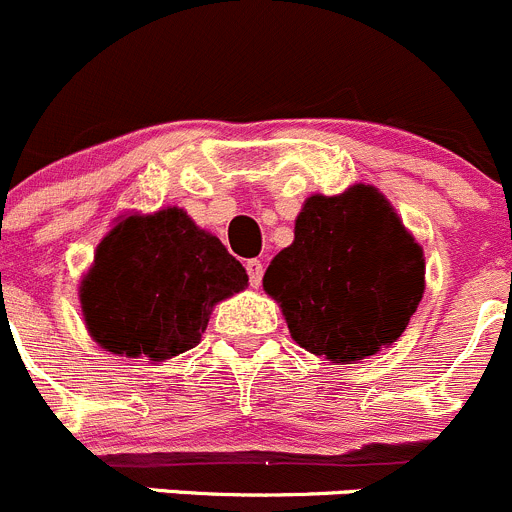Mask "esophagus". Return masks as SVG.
<instances>
[{"instance_id":"1","label":"esophagus","mask_w":512,"mask_h":512,"mask_svg":"<svg viewBox=\"0 0 512 512\" xmlns=\"http://www.w3.org/2000/svg\"><path fill=\"white\" fill-rule=\"evenodd\" d=\"M246 271H249L251 286H258L263 278V263L258 258H251V261H246Z\"/></svg>"}]
</instances>
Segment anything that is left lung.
<instances>
[{"mask_svg":"<svg viewBox=\"0 0 512 512\" xmlns=\"http://www.w3.org/2000/svg\"><path fill=\"white\" fill-rule=\"evenodd\" d=\"M263 291L298 346L343 366L401 338L426 291V256L376 186L353 184L303 201Z\"/></svg>","mask_w":512,"mask_h":512,"instance_id":"left-lung-1","label":"left lung"}]
</instances>
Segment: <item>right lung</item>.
Segmentation results:
<instances>
[{"instance_id":"right-lung-1","label":"right lung","mask_w":512,"mask_h":512,"mask_svg":"<svg viewBox=\"0 0 512 512\" xmlns=\"http://www.w3.org/2000/svg\"><path fill=\"white\" fill-rule=\"evenodd\" d=\"M249 286L246 268L179 206L116 219L79 286L89 336L126 358L169 361L201 341L216 303Z\"/></svg>"}]
</instances>
